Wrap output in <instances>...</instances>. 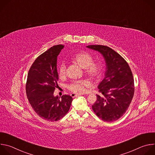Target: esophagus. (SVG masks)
<instances>
[{"mask_svg": "<svg viewBox=\"0 0 155 155\" xmlns=\"http://www.w3.org/2000/svg\"><path fill=\"white\" fill-rule=\"evenodd\" d=\"M81 94H75V93H72L71 94V96L72 97H77V96H80Z\"/></svg>", "mask_w": 155, "mask_h": 155, "instance_id": "1", "label": "esophagus"}]
</instances>
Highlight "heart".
Wrapping results in <instances>:
<instances>
[{
  "label": "heart",
  "instance_id": "heart-1",
  "mask_svg": "<svg viewBox=\"0 0 155 155\" xmlns=\"http://www.w3.org/2000/svg\"><path fill=\"white\" fill-rule=\"evenodd\" d=\"M72 61L84 69L85 75L91 80H96L101 76L102 65L99 62H93V58L90 53L85 51L78 53L72 58ZM58 72L60 77L65 76L66 66L64 63L60 65ZM89 84V81L86 80L74 81L68 85V89L74 93H83Z\"/></svg>",
  "mask_w": 155,
  "mask_h": 155
}]
</instances>
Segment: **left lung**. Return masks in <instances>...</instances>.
Returning <instances> with one entry per match:
<instances>
[{"label": "left lung", "mask_w": 155, "mask_h": 155, "mask_svg": "<svg viewBox=\"0 0 155 155\" xmlns=\"http://www.w3.org/2000/svg\"><path fill=\"white\" fill-rule=\"evenodd\" d=\"M86 47L101 53L106 63L105 77L98 86L101 94H97L92 108L103 121H116L126 112L134 96L131 70L124 59L111 48L101 45Z\"/></svg>", "instance_id": "left-lung-1"}]
</instances>
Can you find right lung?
Listing matches in <instances>:
<instances>
[{"mask_svg": "<svg viewBox=\"0 0 155 155\" xmlns=\"http://www.w3.org/2000/svg\"><path fill=\"white\" fill-rule=\"evenodd\" d=\"M64 47L62 45H55L40 54L28 74L26 91L29 102L40 118L50 121L64 117L72 102L69 95H63L60 98L53 94L58 86L57 58Z\"/></svg>", "mask_w": 155, "mask_h": 155, "instance_id": "add662e5", "label": "right lung"}]
</instances>
